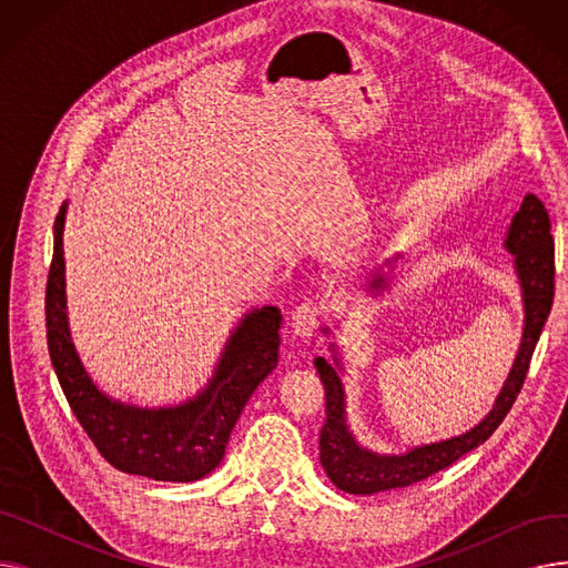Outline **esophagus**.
<instances>
[{
    "instance_id": "1",
    "label": "esophagus",
    "mask_w": 568,
    "mask_h": 568,
    "mask_svg": "<svg viewBox=\"0 0 568 568\" xmlns=\"http://www.w3.org/2000/svg\"><path fill=\"white\" fill-rule=\"evenodd\" d=\"M324 313V304L315 302V300H306L300 306L292 311V329L296 336L302 338H311L313 332L317 329L320 317Z\"/></svg>"
}]
</instances>
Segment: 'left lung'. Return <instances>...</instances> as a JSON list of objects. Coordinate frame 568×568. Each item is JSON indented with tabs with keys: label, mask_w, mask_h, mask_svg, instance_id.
Wrapping results in <instances>:
<instances>
[{
	"label": "left lung",
	"mask_w": 568,
	"mask_h": 568,
	"mask_svg": "<svg viewBox=\"0 0 568 568\" xmlns=\"http://www.w3.org/2000/svg\"><path fill=\"white\" fill-rule=\"evenodd\" d=\"M550 234V216L544 202L527 193L520 209L516 212L509 232H506L504 246L514 255V266L523 287L525 304V326L523 341L516 354L514 368L506 377L501 392L486 414V419L469 428L467 433L442 439L414 449L400 456H382L354 439L345 419V392L343 379L338 375L341 362L336 366L326 364L324 356H317L315 368L324 384L326 396V422L320 433V463L326 476L334 481L336 488L352 495H373L392 488H405L416 481L428 479L430 474L449 467L467 452L484 444L495 428L509 414L516 396L523 389V382L529 371V362L536 343L544 332V324L552 308L555 296V246ZM386 278L377 274L371 281V290H382Z\"/></svg>",
	"instance_id": "left-lung-1"
}]
</instances>
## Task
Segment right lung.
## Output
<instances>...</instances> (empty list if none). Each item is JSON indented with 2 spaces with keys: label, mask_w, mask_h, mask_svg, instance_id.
Instances as JSON below:
<instances>
[{
  "label": "right lung",
  "mask_w": 568,
  "mask_h": 568,
  "mask_svg": "<svg viewBox=\"0 0 568 568\" xmlns=\"http://www.w3.org/2000/svg\"><path fill=\"white\" fill-rule=\"evenodd\" d=\"M62 204L45 287L48 352L75 419L101 456L119 471L154 481H197L225 456L230 433L257 384L278 364L281 311L253 308L236 324L204 389L179 405L135 407L105 396L84 371L67 315Z\"/></svg>",
  "instance_id": "1"
}]
</instances>
